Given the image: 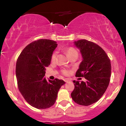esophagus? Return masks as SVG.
Listing matches in <instances>:
<instances>
[{"mask_svg": "<svg viewBox=\"0 0 126 126\" xmlns=\"http://www.w3.org/2000/svg\"><path fill=\"white\" fill-rule=\"evenodd\" d=\"M69 79H64V81L65 82H67L68 81H69Z\"/></svg>", "mask_w": 126, "mask_h": 126, "instance_id": "34e87169", "label": "esophagus"}]
</instances>
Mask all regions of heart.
Wrapping results in <instances>:
<instances>
[{
	"label": "heart",
	"mask_w": 126,
	"mask_h": 126,
	"mask_svg": "<svg viewBox=\"0 0 126 126\" xmlns=\"http://www.w3.org/2000/svg\"><path fill=\"white\" fill-rule=\"evenodd\" d=\"M64 51L65 53L67 54V55L70 57V59H73V58H75L76 57L77 58L78 54V51H77L76 48H74L73 47H67V48H64ZM57 52L56 51H54L52 53L51 56V62H54L56 59V57H57ZM61 72L62 74L64 75H68L69 74V71L67 69H63L61 70Z\"/></svg>",
	"instance_id": "b5f03b06"
}]
</instances>
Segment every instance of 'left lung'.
<instances>
[{"mask_svg":"<svg viewBox=\"0 0 126 126\" xmlns=\"http://www.w3.org/2000/svg\"><path fill=\"white\" fill-rule=\"evenodd\" d=\"M75 44L81 52L83 60L76 73L86 82L73 80L75 88L71 96L78 104L88 106L97 102L107 89L110 80V58L100 46L92 41L80 40Z\"/></svg>","mask_w":126,"mask_h":126,"instance_id":"left-lung-1","label":"left lung"}]
</instances>
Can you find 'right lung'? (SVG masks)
I'll use <instances>...</instances> for the list:
<instances>
[{
    "label": "right lung",
    "mask_w": 126,
    "mask_h": 126,
    "mask_svg": "<svg viewBox=\"0 0 126 126\" xmlns=\"http://www.w3.org/2000/svg\"><path fill=\"white\" fill-rule=\"evenodd\" d=\"M56 41L40 39L29 44L19 56L16 64V76L20 92L25 101L38 109H46L54 104L60 88L64 81L56 79L47 82L46 67L57 47Z\"/></svg>",
    "instance_id": "obj_1"
}]
</instances>
